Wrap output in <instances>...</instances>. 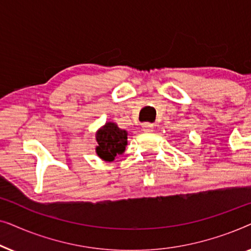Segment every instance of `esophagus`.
<instances>
[{
	"mask_svg": "<svg viewBox=\"0 0 251 251\" xmlns=\"http://www.w3.org/2000/svg\"><path fill=\"white\" fill-rule=\"evenodd\" d=\"M142 128H143L144 132H152L154 129V126L152 125V123H144Z\"/></svg>",
	"mask_w": 251,
	"mask_h": 251,
	"instance_id": "obj_1",
	"label": "esophagus"
}]
</instances>
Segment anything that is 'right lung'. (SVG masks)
I'll use <instances>...</instances> for the list:
<instances>
[{
  "mask_svg": "<svg viewBox=\"0 0 251 251\" xmlns=\"http://www.w3.org/2000/svg\"><path fill=\"white\" fill-rule=\"evenodd\" d=\"M128 132L120 129L114 122H107L96 133V140L98 145L96 146V153L101 160L106 162H112L120 154L126 151L128 142Z\"/></svg>",
  "mask_w": 251,
  "mask_h": 251,
  "instance_id": "right-lung-1",
  "label": "right lung"
}]
</instances>
